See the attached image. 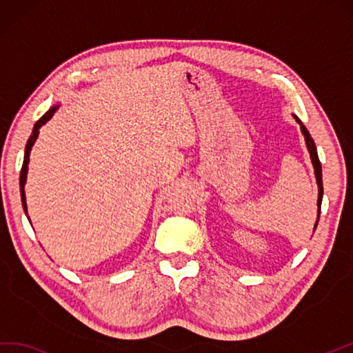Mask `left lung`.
Segmentation results:
<instances>
[{"mask_svg": "<svg viewBox=\"0 0 353 353\" xmlns=\"http://www.w3.org/2000/svg\"><path fill=\"white\" fill-rule=\"evenodd\" d=\"M296 122L301 125V131L302 134L305 137V143H307V148L310 151V157H311V161H312V166H314V174H316V181H317V185H319V199H317V222L314 225V231L317 228V223H319V217H320V207H322V198H323V183H322V164H320V160H319V155H317V150H316V143L314 140H312V137L310 136L308 130L305 128V125L299 121V117L294 116Z\"/></svg>", "mask_w": 353, "mask_h": 353, "instance_id": "left-lung-1", "label": "left lung"}]
</instances>
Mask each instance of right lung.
I'll return each mask as SVG.
<instances>
[{
  "label": "right lung",
  "mask_w": 353,
  "mask_h": 353,
  "mask_svg": "<svg viewBox=\"0 0 353 353\" xmlns=\"http://www.w3.org/2000/svg\"><path fill=\"white\" fill-rule=\"evenodd\" d=\"M60 105H52L48 112H46L41 119H39L34 125L33 128V132H31V136L28 139L27 142V146H26V154H23V163H22V169H21V176H19V185H21V201H22V207H23V211H26L27 214V202H26V190H23V187H26V181H27V172H28V161H30V152H31V148H33L36 139L39 136V130H41L42 125H45L46 122H48L51 117L54 116V113H56L59 110ZM28 217V216H27ZM30 221V219H28Z\"/></svg>",
  "instance_id": "obj_1"
}]
</instances>
